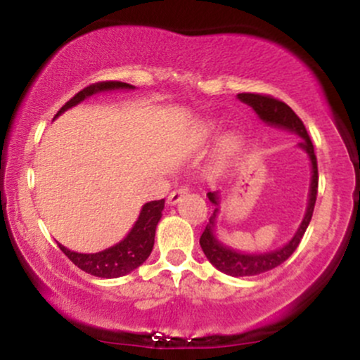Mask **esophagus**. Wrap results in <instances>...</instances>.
<instances>
[{
  "mask_svg": "<svg viewBox=\"0 0 360 360\" xmlns=\"http://www.w3.org/2000/svg\"><path fill=\"white\" fill-rule=\"evenodd\" d=\"M188 191H189V189H188V188H184V186H181V188L174 189V191H172V193L169 194V196H167V203H169V205H176V203H179L181 198L186 196V194H188Z\"/></svg>",
  "mask_w": 360,
  "mask_h": 360,
  "instance_id": "34e87169",
  "label": "esophagus"
}]
</instances>
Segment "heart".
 Listing matches in <instances>:
<instances>
[{"instance_id":"b5f03b06","label":"heart","mask_w":360,"mask_h":360,"mask_svg":"<svg viewBox=\"0 0 360 360\" xmlns=\"http://www.w3.org/2000/svg\"><path fill=\"white\" fill-rule=\"evenodd\" d=\"M238 140L237 137H229L225 140V143H223V147H225V150H233L235 147H237Z\"/></svg>"}]
</instances>
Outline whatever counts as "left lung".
<instances>
[{"mask_svg":"<svg viewBox=\"0 0 360 360\" xmlns=\"http://www.w3.org/2000/svg\"><path fill=\"white\" fill-rule=\"evenodd\" d=\"M238 100L249 105L250 108H254L255 113L259 115V118L262 122L269 123V125L284 128V130L295 131L301 139L300 147L307 152L309 160H311V184H309V194H308V208L304 213L303 221H301L298 232L295 233V237L289 240L286 245L281 247V249L264 252V254H243V252H237L230 247L223 245V243L214 237V220H217L218 210H220V196L218 191H210L206 196L208 200L214 205V212L210 217L208 225H206L205 232L201 233L200 245L203 249L206 259L217 267L218 271L225 272V274L233 276V278H243V276H257L262 272H267L274 267L281 266L284 260L291 257V254L298 249L301 238H303L304 232H307L309 221H311L313 210H315L316 203V193H318V164H316V155L313 150V143L309 140V135L304 128L303 122L298 115L295 113L286 103L276 98L267 96V94H257V93H240L238 94Z\"/></svg>","mask_w":360,"mask_h":360,"instance_id":"1","label":"left lung"}]
</instances>
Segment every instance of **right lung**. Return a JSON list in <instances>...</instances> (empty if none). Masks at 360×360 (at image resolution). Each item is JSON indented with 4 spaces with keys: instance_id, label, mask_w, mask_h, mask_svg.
Segmentation results:
<instances>
[{
    "instance_id": "add662e5",
    "label": "right lung",
    "mask_w": 360,
    "mask_h": 360,
    "mask_svg": "<svg viewBox=\"0 0 360 360\" xmlns=\"http://www.w3.org/2000/svg\"><path fill=\"white\" fill-rule=\"evenodd\" d=\"M111 89H134V86L120 81H103L96 82V84H91L65 103L57 111L56 117H59L65 110L76 106L77 103L86 100L88 96H93V94L100 93V91ZM162 210L164 200L150 201V203L143 205L134 229L128 232V235L122 242H118L117 245L110 247L106 250L96 252V254H79V252L65 249L60 243L59 247L72 260V264H76L79 269L88 272V274L105 279L120 278V276H125L128 272L137 269L139 266H142L148 255H150L152 249H154L157 223H159L160 217H162Z\"/></svg>"
}]
</instances>
